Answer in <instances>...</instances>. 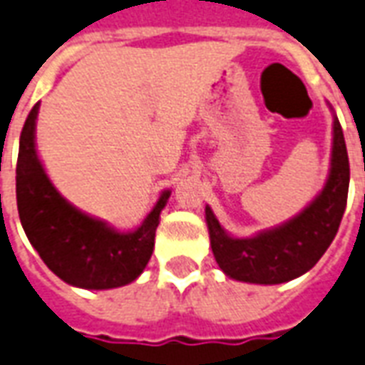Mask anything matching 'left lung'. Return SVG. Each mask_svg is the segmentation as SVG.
<instances>
[{
    "label": "left lung",
    "mask_w": 365,
    "mask_h": 365,
    "mask_svg": "<svg viewBox=\"0 0 365 365\" xmlns=\"http://www.w3.org/2000/svg\"><path fill=\"white\" fill-rule=\"evenodd\" d=\"M350 164L339 120L333 123L331 174L306 210L279 228L255 237L228 236L207 207L210 247L218 267L230 279L253 284H280L312 269L331 245L346 209Z\"/></svg>",
    "instance_id": "left-lung-1"
}]
</instances>
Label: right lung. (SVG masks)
Returning a JSON list of instances; mask_svg holds the SVG:
<instances>
[{
	"label": "right lung",
	"instance_id": "1",
	"mask_svg": "<svg viewBox=\"0 0 365 365\" xmlns=\"http://www.w3.org/2000/svg\"><path fill=\"white\" fill-rule=\"evenodd\" d=\"M36 115L38 104L24 121L17 158V209L29 242L67 284L106 290L133 282L153 255L156 226L170 191L162 193L135 232L121 234L86 217L59 195L40 164L34 147Z\"/></svg>",
	"mask_w": 365,
	"mask_h": 365
}]
</instances>
